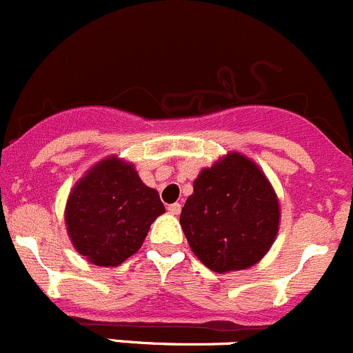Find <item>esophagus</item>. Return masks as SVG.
Segmentation results:
<instances>
[{
    "mask_svg": "<svg viewBox=\"0 0 353 353\" xmlns=\"http://www.w3.org/2000/svg\"><path fill=\"white\" fill-rule=\"evenodd\" d=\"M168 211H170L171 214H180V211H182V204L180 203H173L168 206Z\"/></svg>",
    "mask_w": 353,
    "mask_h": 353,
    "instance_id": "1",
    "label": "esophagus"
}]
</instances>
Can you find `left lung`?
<instances>
[{"mask_svg":"<svg viewBox=\"0 0 353 353\" xmlns=\"http://www.w3.org/2000/svg\"><path fill=\"white\" fill-rule=\"evenodd\" d=\"M180 225L190 250L214 272L258 263L279 227V201L260 168L229 154L194 182Z\"/></svg>","mask_w":353,"mask_h":353,"instance_id":"1","label":"left lung"}]
</instances>
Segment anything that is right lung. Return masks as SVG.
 Instances as JSON below:
<instances>
[{
  "label": "right lung",
  "mask_w": 353,
  "mask_h": 353,
  "mask_svg": "<svg viewBox=\"0 0 353 353\" xmlns=\"http://www.w3.org/2000/svg\"><path fill=\"white\" fill-rule=\"evenodd\" d=\"M164 213L157 190L139 179L135 168L107 157L70 192L67 232L79 254L99 267H116L142 246L150 223Z\"/></svg>",
  "instance_id": "obj_1"
}]
</instances>
